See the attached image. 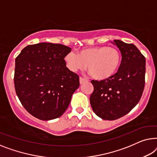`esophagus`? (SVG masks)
<instances>
[{
	"label": "esophagus",
	"instance_id": "obj_1",
	"mask_svg": "<svg viewBox=\"0 0 157 157\" xmlns=\"http://www.w3.org/2000/svg\"><path fill=\"white\" fill-rule=\"evenodd\" d=\"M86 81H87V79L82 78V77H79V83H80V85L83 84L84 82H85Z\"/></svg>",
	"mask_w": 157,
	"mask_h": 157
}]
</instances>
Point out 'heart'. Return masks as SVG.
I'll return each instance as SVG.
<instances>
[{"label":"heart","mask_w":157,"mask_h":157,"mask_svg":"<svg viewBox=\"0 0 157 157\" xmlns=\"http://www.w3.org/2000/svg\"><path fill=\"white\" fill-rule=\"evenodd\" d=\"M121 58L117 48L98 46L82 50L79 54L72 50L66 54L64 59L70 71L83 70L87 65V69L94 78L105 79L115 73Z\"/></svg>","instance_id":"heart-1"}]
</instances>
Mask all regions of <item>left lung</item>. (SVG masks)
I'll return each mask as SVG.
<instances>
[{
	"label": "left lung",
	"mask_w": 157,
	"mask_h": 157,
	"mask_svg": "<svg viewBox=\"0 0 157 157\" xmlns=\"http://www.w3.org/2000/svg\"><path fill=\"white\" fill-rule=\"evenodd\" d=\"M122 62L117 72L103 80H92L90 98L94 113L105 120H114L129 113L140 101L145 84L146 59L133 44L114 40Z\"/></svg>",
	"instance_id": "8db88e82"
}]
</instances>
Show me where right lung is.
<instances>
[{
  "mask_svg": "<svg viewBox=\"0 0 157 157\" xmlns=\"http://www.w3.org/2000/svg\"><path fill=\"white\" fill-rule=\"evenodd\" d=\"M71 48L40 43L23 48L15 58L14 85L22 105L41 120L58 118L79 86V76L66 67Z\"/></svg>",
  "mask_w": 157,
  "mask_h": 157,
  "instance_id": "1",
  "label": "right lung"
}]
</instances>
